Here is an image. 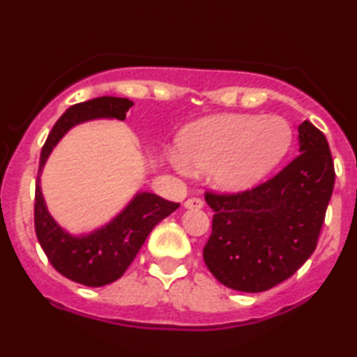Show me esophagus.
<instances>
[{
	"instance_id": "esophagus-1",
	"label": "esophagus",
	"mask_w": 357,
	"mask_h": 357,
	"mask_svg": "<svg viewBox=\"0 0 357 357\" xmlns=\"http://www.w3.org/2000/svg\"><path fill=\"white\" fill-rule=\"evenodd\" d=\"M184 208H186V210H202L203 202L199 198H190L184 202Z\"/></svg>"
}]
</instances>
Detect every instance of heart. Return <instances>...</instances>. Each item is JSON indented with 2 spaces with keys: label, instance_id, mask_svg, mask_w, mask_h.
<instances>
[{
  "label": "heart",
  "instance_id": "1",
  "mask_svg": "<svg viewBox=\"0 0 357 357\" xmlns=\"http://www.w3.org/2000/svg\"><path fill=\"white\" fill-rule=\"evenodd\" d=\"M292 146V129L280 117L216 116L188 126L178 137L174 165L190 174L210 173L223 192L252 190Z\"/></svg>",
  "mask_w": 357,
  "mask_h": 357
}]
</instances>
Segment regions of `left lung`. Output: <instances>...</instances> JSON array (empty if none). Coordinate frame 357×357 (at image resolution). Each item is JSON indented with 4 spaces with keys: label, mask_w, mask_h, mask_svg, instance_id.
Instances as JSON below:
<instances>
[{
    "label": "left lung",
    "mask_w": 357,
    "mask_h": 357,
    "mask_svg": "<svg viewBox=\"0 0 357 357\" xmlns=\"http://www.w3.org/2000/svg\"><path fill=\"white\" fill-rule=\"evenodd\" d=\"M298 153L253 190L204 195L215 215L203 258L223 285L264 292L292 277L314 253L335 174L327 139L309 121L298 126Z\"/></svg>",
    "instance_id": "1"
}]
</instances>
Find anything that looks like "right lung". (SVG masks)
<instances>
[{
	"label": "right lung",
	"instance_id": "right-lung-1",
	"mask_svg": "<svg viewBox=\"0 0 357 357\" xmlns=\"http://www.w3.org/2000/svg\"><path fill=\"white\" fill-rule=\"evenodd\" d=\"M132 105V100L109 96L72 105L53 126L40 154L38 183L35 190L36 238L53 268L77 284L102 287L121 278L155 225L179 206V203L166 202L154 192L139 191L107 225L84 235H72L63 230L48 211L40 186V174L53 147L72 127L84 122L93 119L124 121L127 110Z\"/></svg>",
	"mask_w": 357,
	"mask_h": 357
}]
</instances>
